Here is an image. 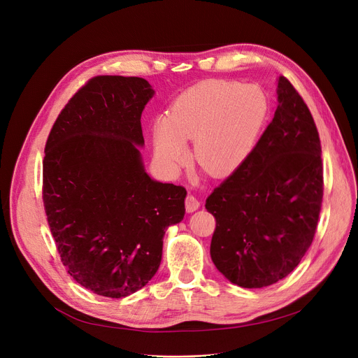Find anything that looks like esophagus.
Returning a JSON list of instances; mask_svg holds the SVG:
<instances>
[{"label":"esophagus","instance_id":"34e87169","mask_svg":"<svg viewBox=\"0 0 358 358\" xmlns=\"http://www.w3.org/2000/svg\"><path fill=\"white\" fill-rule=\"evenodd\" d=\"M199 208H200V201L193 194H189L185 197V210L187 212H194Z\"/></svg>","mask_w":358,"mask_h":358}]
</instances>
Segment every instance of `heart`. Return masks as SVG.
Instances as JSON below:
<instances>
[{
    "label": "heart",
    "mask_w": 358,
    "mask_h": 358,
    "mask_svg": "<svg viewBox=\"0 0 358 358\" xmlns=\"http://www.w3.org/2000/svg\"><path fill=\"white\" fill-rule=\"evenodd\" d=\"M268 103L258 87L209 80L182 92L154 129L158 159L169 171L187 159L184 142L194 141L193 158L212 177H227L245 162Z\"/></svg>",
    "instance_id": "heart-1"
}]
</instances>
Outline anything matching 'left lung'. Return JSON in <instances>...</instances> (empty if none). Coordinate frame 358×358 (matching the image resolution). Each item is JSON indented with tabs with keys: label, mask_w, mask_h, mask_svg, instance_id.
Listing matches in <instances>:
<instances>
[{
	"label": "left lung",
	"mask_w": 358,
	"mask_h": 358,
	"mask_svg": "<svg viewBox=\"0 0 358 358\" xmlns=\"http://www.w3.org/2000/svg\"><path fill=\"white\" fill-rule=\"evenodd\" d=\"M278 106L251 154L212 192L210 255L231 283L259 289L289 275L313 241L324 196L321 139L302 96L278 78Z\"/></svg>",
	"instance_id": "left-lung-1"
}]
</instances>
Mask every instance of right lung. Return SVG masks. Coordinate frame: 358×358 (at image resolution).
I'll return each mask as SVG.
<instances>
[{"instance_id": "obj_1", "label": "right lung", "mask_w": 358, "mask_h": 358, "mask_svg": "<svg viewBox=\"0 0 358 358\" xmlns=\"http://www.w3.org/2000/svg\"><path fill=\"white\" fill-rule=\"evenodd\" d=\"M154 96L138 77L99 75L55 120L45 146L42 197L68 274L119 299L157 273L162 238L182 220L185 189L145 173L141 116Z\"/></svg>"}]
</instances>
